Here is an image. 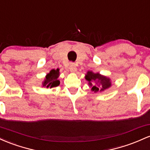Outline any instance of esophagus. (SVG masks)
I'll list each match as a JSON object with an SVG mask.
<instances>
[{"label": "esophagus", "instance_id": "esophagus-1", "mask_svg": "<svg viewBox=\"0 0 150 150\" xmlns=\"http://www.w3.org/2000/svg\"><path fill=\"white\" fill-rule=\"evenodd\" d=\"M69 69L70 71L74 72L77 69H76V65L74 63H70L69 67Z\"/></svg>", "mask_w": 150, "mask_h": 150}]
</instances>
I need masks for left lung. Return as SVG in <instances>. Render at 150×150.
Instances as JSON below:
<instances>
[{"mask_svg": "<svg viewBox=\"0 0 150 150\" xmlns=\"http://www.w3.org/2000/svg\"><path fill=\"white\" fill-rule=\"evenodd\" d=\"M85 79L88 81L89 87L94 93L103 92L112 86L111 79L99 73H93L92 71H88L85 75Z\"/></svg>", "mask_w": 150, "mask_h": 150, "instance_id": "1", "label": "left lung"}]
</instances>
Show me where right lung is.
Returning a JSON list of instances; mask_svg holds the SVG:
<instances>
[{
    "label": "right lung",
    "instance_id": "obj_1",
    "mask_svg": "<svg viewBox=\"0 0 150 150\" xmlns=\"http://www.w3.org/2000/svg\"><path fill=\"white\" fill-rule=\"evenodd\" d=\"M59 75V69H52L46 75L45 80L42 81V87L51 88H53V87L58 86L60 84L59 80H58Z\"/></svg>",
    "mask_w": 150,
    "mask_h": 150
}]
</instances>
